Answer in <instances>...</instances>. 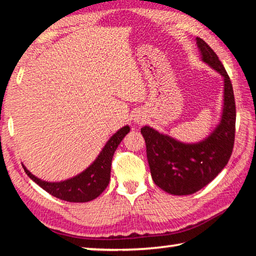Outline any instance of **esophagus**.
<instances>
[{
    "label": "esophagus",
    "mask_w": 256,
    "mask_h": 256,
    "mask_svg": "<svg viewBox=\"0 0 256 256\" xmlns=\"http://www.w3.org/2000/svg\"><path fill=\"white\" fill-rule=\"evenodd\" d=\"M144 120H146V118H144V115H141V114H138V115H136V118H134V122H136V124H144Z\"/></svg>",
    "instance_id": "1"
}]
</instances>
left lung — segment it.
<instances>
[{
  "label": "left lung",
  "mask_w": 256,
  "mask_h": 256,
  "mask_svg": "<svg viewBox=\"0 0 256 256\" xmlns=\"http://www.w3.org/2000/svg\"><path fill=\"white\" fill-rule=\"evenodd\" d=\"M202 60L224 76V110L220 123L198 144H183L150 126L141 133L154 184L174 196H188L204 188L224 170L235 142L236 105L230 79L214 50L196 38Z\"/></svg>",
  "instance_id": "1"
}]
</instances>
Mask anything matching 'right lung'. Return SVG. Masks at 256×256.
Returning a JSON list of instances; mask_svg holds the SVG:
<instances>
[{"label": "right lung", "instance_id": "add662e5", "mask_svg": "<svg viewBox=\"0 0 256 256\" xmlns=\"http://www.w3.org/2000/svg\"><path fill=\"white\" fill-rule=\"evenodd\" d=\"M130 132V128L118 130L104 146L96 160L72 178L63 182H46L34 176L24 164V170L34 183H37L47 193L68 202H88L98 198L105 190L110 180L112 159L120 141Z\"/></svg>", "mask_w": 256, "mask_h": 256}]
</instances>
